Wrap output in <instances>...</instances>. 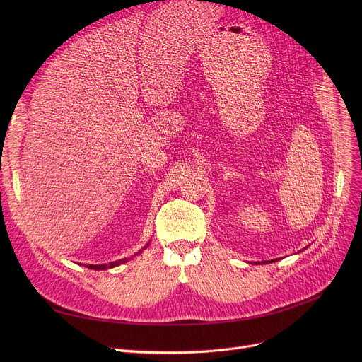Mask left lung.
I'll return each instance as SVG.
<instances>
[{"label": "left lung", "mask_w": 362, "mask_h": 362, "mask_svg": "<svg viewBox=\"0 0 362 362\" xmlns=\"http://www.w3.org/2000/svg\"><path fill=\"white\" fill-rule=\"evenodd\" d=\"M273 261H274V259H273ZM267 262H270V261H265V262H264V264H267ZM258 264H259V262H258Z\"/></svg>", "instance_id": "left-lung-1"}]
</instances>
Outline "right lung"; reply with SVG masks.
<instances>
[{
  "label": "right lung",
  "instance_id": "right-lung-1",
  "mask_svg": "<svg viewBox=\"0 0 362 362\" xmlns=\"http://www.w3.org/2000/svg\"><path fill=\"white\" fill-rule=\"evenodd\" d=\"M126 261H127V259L123 258V259H119V261H112V262H110V264H89L88 269H90V270H107V269H111V267H116V265L123 264V262H126Z\"/></svg>",
  "mask_w": 362,
  "mask_h": 362
}]
</instances>
